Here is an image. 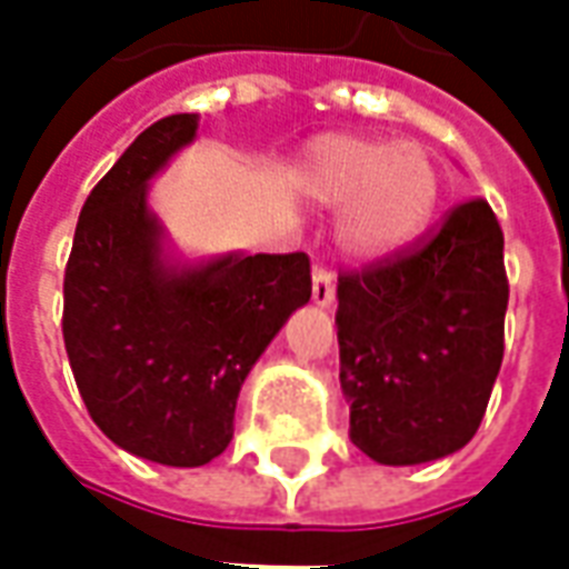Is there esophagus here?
Listing matches in <instances>:
<instances>
[{"label": "esophagus", "instance_id": "1", "mask_svg": "<svg viewBox=\"0 0 569 569\" xmlns=\"http://www.w3.org/2000/svg\"><path fill=\"white\" fill-rule=\"evenodd\" d=\"M313 301L320 308H329L335 301V277L326 264H317L313 268Z\"/></svg>", "mask_w": 569, "mask_h": 569}]
</instances>
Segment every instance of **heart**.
<instances>
[{"mask_svg": "<svg viewBox=\"0 0 569 569\" xmlns=\"http://www.w3.org/2000/svg\"><path fill=\"white\" fill-rule=\"evenodd\" d=\"M301 182L317 203L345 207L341 243L366 259L387 256L420 234L441 188L427 149L350 133L310 142Z\"/></svg>", "mask_w": 569, "mask_h": 569, "instance_id": "obj_1", "label": "heart"}]
</instances>
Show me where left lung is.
<instances>
[{"instance_id":"obj_1","label":"left lung","mask_w":569,"mask_h":569,"mask_svg":"<svg viewBox=\"0 0 569 569\" xmlns=\"http://www.w3.org/2000/svg\"><path fill=\"white\" fill-rule=\"evenodd\" d=\"M506 305L502 228L485 198L338 273L341 390L359 451L387 466L460 451L500 371Z\"/></svg>"}]
</instances>
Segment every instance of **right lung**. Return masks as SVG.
Here are the masks:
<instances>
[{"mask_svg":"<svg viewBox=\"0 0 569 569\" xmlns=\"http://www.w3.org/2000/svg\"><path fill=\"white\" fill-rule=\"evenodd\" d=\"M194 133L198 116H170L130 142L84 200L63 273V345L88 415L163 466L228 448L249 369L310 298L305 252L163 268L146 182Z\"/></svg>","mask_w":569,"mask_h":569,"instance_id":"1","label":"right lung"}]
</instances>
